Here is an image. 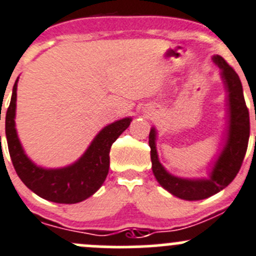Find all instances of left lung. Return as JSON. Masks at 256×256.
I'll return each mask as SVG.
<instances>
[{"label": "left lung", "mask_w": 256, "mask_h": 256, "mask_svg": "<svg viewBox=\"0 0 256 256\" xmlns=\"http://www.w3.org/2000/svg\"><path fill=\"white\" fill-rule=\"evenodd\" d=\"M215 64L222 70V78L228 92L229 120L226 143L215 162L209 179H184L169 174L158 159L156 148V129L149 133V146L153 174L166 190L184 200H202L229 186L240 170L250 136L249 110L245 104L242 86L239 76L220 56H214Z\"/></svg>", "instance_id": "left-lung-1"}]
</instances>
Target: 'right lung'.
I'll return each instance as SVG.
<instances>
[{
  "label": "right lung",
  "instance_id": "right-lung-1",
  "mask_svg": "<svg viewBox=\"0 0 256 256\" xmlns=\"http://www.w3.org/2000/svg\"><path fill=\"white\" fill-rule=\"evenodd\" d=\"M17 82H14L10 107L6 113V138L12 164L24 186L46 200L74 204L96 193L107 178L110 152L116 139L129 127L130 118H123L107 126L96 136L86 153L72 166L46 169L36 166L24 154L14 128Z\"/></svg>",
  "mask_w": 256,
  "mask_h": 256
}]
</instances>
